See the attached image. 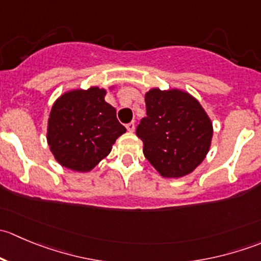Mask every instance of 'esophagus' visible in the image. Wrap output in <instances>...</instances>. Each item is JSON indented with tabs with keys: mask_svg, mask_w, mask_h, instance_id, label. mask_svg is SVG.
Masks as SVG:
<instances>
[{
	"mask_svg": "<svg viewBox=\"0 0 261 261\" xmlns=\"http://www.w3.org/2000/svg\"><path fill=\"white\" fill-rule=\"evenodd\" d=\"M126 128H127V131H130V133H134V130H135V122H134V121L128 122L127 125H126Z\"/></svg>",
	"mask_w": 261,
	"mask_h": 261,
	"instance_id": "34e87169",
	"label": "esophagus"
}]
</instances>
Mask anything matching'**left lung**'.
Returning <instances> with one entry per match:
<instances>
[{
  "label": "left lung",
  "mask_w": 261,
  "mask_h": 261,
  "mask_svg": "<svg viewBox=\"0 0 261 261\" xmlns=\"http://www.w3.org/2000/svg\"><path fill=\"white\" fill-rule=\"evenodd\" d=\"M146 116L136 127L144 155L165 178L193 172L206 158L212 123L197 99L186 92L150 89L145 94Z\"/></svg>",
  "instance_id": "left-lung-1"
}]
</instances>
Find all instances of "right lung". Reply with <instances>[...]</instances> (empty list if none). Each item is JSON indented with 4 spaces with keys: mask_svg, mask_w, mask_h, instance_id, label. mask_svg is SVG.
Listing matches in <instances>:
<instances>
[{
    "mask_svg": "<svg viewBox=\"0 0 261 261\" xmlns=\"http://www.w3.org/2000/svg\"><path fill=\"white\" fill-rule=\"evenodd\" d=\"M98 87L64 93L53 106L48 144L55 159L75 172L93 169L111 151L116 139L126 133L116 110L105 101Z\"/></svg>",
    "mask_w": 261,
    "mask_h": 261,
    "instance_id": "right-lung-1",
    "label": "right lung"
}]
</instances>
